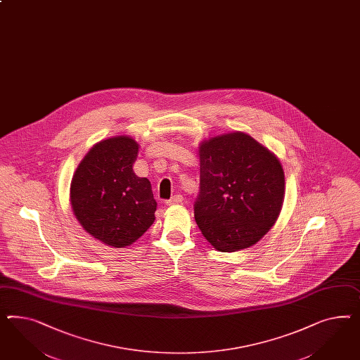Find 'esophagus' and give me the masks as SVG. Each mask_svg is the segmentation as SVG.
<instances>
[{"label": "esophagus", "mask_w": 360, "mask_h": 360, "mask_svg": "<svg viewBox=\"0 0 360 360\" xmlns=\"http://www.w3.org/2000/svg\"><path fill=\"white\" fill-rule=\"evenodd\" d=\"M183 202V195H172L169 200H167L165 201V205L167 206H172L177 205V204H181Z\"/></svg>", "instance_id": "esophagus-1"}]
</instances>
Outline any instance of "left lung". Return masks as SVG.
I'll use <instances>...</instances> for the list:
<instances>
[{
  "label": "left lung",
  "mask_w": 360,
  "mask_h": 360,
  "mask_svg": "<svg viewBox=\"0 0 360 360\" xmlns=\"http://www.w3.org/2000/svg\"><path fill=\"white\" fill-rule=\"evenodd\" d=\"M195 219L222 252L255 245L276 222L284 200V171L278 158L245 133L202 142Z\"/></svg>",
  "instance_id": "left-lung-1"
}]
</instances>
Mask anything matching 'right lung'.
Returning a JSON list of instances; mask_svg holds the SVG:
<instances>
[{
    "label": "right lung",
    "instance_id": "right-lung-1",
    "mask_svg": "<svg viewBox=\"0 0 360 360\" xmlns=\"http://www.w3.org/2000/svg\"><path fill=\"white\" fill-rule=\"evenodd\" d=\"M138 143L115 136L93 146L71 183V205L82 226L105 245H131L155 221L148 179L135 175Z\"/></svg>",
    "mask_w": 360,
    "mask_h": 360
}]
</instances>
